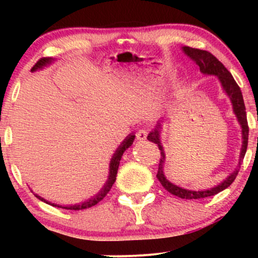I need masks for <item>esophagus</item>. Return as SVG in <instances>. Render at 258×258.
<instances>
[{
  "label": "esophagus",
  "instance_id": "obj_1",
  "mask_svg": "<svg viewBox=\"0 0 258 258\" xmlns=\"http://www.w3.org/2000/svg\"><path fill=\"white\" fill-rule=\"evenodd\" d=\"M148 136L147 130H139V131L136 133V137H137L138 141H146Z\"/></svg>",
  "mask_w": 258,
  "mask_h": 258
}]
</instances>
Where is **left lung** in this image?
Instances as JSON below:
<instances>
[{
    "label": "left lung",
    "mask_w": 258,
    "mask_h": 258,
    "mask_svg": "<svg viewBox=\"0 0 258 258\" xmlns=\"http://www.w3.org/2000/svg\"><path fill=\"white\" fill-rule=\"evenodd\" d=\"M182 51L184 52L186 57H189L191 60L194 61L198 67L200 68V72L204 75H214L217 76V79L220 80L222 88H223L224 93L229 97L230 103L233 106V112L235 115L236 120H238L239 125L241 127V137H242V144L240 149V155H239V162L236 165L235 170L233 171L229 176L227 177L223 182H221L220 184L212 186L210 189H204V190H190V189L182 188V186L173 184L170 180L166 178L164 172L165 168V160H166V155H165L164 147L161 143V122L162 120H160L158 125L155 126V128L148 135V141L153 142V143L158 144L160 152H161V159L159 162V170H158V179L160 180L162 186L168 191V193L176 195V197L180 198V199H203V198L212 197V195L218 194L220 191L224 190L228 188L235 179V177L238 176L239 168L244 159L245 153L247 149V141H248V126H247V119H246V110H245V104L244 99H242V94L238 84L235 82V80L233 79L232 74H230L226 69L223 64L218 60L215 55H212L211 53L207 51H203V49L198 48H191V47H182Z\"/></svg>",
    "instance_id": "left-lung-1"
}]
</instances>
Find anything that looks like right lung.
<instances>
[{"mask_svg": "<svg viewBox=\"0 0 258 258\" xmlns=\"http://www.w3.org/2000/svg\"><path fill=\"white\" fill-rule=\"evenodd\" d=\"M53 61H54V59L53 58H42L40 59V60L37 61L36 64L32 67L31 72H37V70H41L43 69L44 67H48L49 64H52ZM135 137L136 136L131 133V135H128L127 137L123 139L122 143L120 144L119 148L116 149V152L114 153V155H112V158L110 160V164H109V176H108V179H106L105 184L103 185V188L100 189V190L97 193L96 195H93V197L91 198V199L84 201V203L81 204H75V205H69V206H61V205H57V204H51L48 203L46 199H43V198H41L40 195L35 194L36 195V198H38L41 201H44V203L47 204H51L52 206H57V207H61V209H67V210H84V209H88V207H92L94 206L96 204H98L100 200L104 199V197L106 194L109 193V190L111 189L112 184H114V182L116 180V173H117V168H119V165H120V160L122 158V154L125 153V150L127 148H130L132 146L133 141H135Z\"/></svg>", "mask_w": 258, "mask_h": 258, "instance_id": "obj_1", "label": "right lung"}]
</instances>
